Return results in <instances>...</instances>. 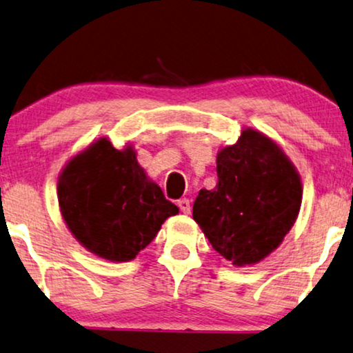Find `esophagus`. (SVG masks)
<instances>
[{"instance_id":"obj_1","label":"esophagus","mask_w":353,"mask_h":353,"mask_svg":"<svg viewBox=\"0 0 353 353\" xmlns=\"http://www.w3.org/2000/svg\"><path fill=\"white\" fill-rule=\"evenodd\" d=\"M177 206H179L181 211L184 214H190V201L187 199H182V200L177 201Z\"/></svg>"}]
</instances>
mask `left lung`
<instances>
[{
    "label": "left lung",
    "instance_id": "1",
    "mask_svg": "<svg viewBox=\"0 0 353 353\" xmlns=\"http://www.w3.org/2000/svg\"><path fill=\"white\" fill-rule=\"evenodd\" d=\"M216 172L218 184L199 192L192 216L221 256L237 268L256 265L297 221L300 174L274 140L252 128L219 150Z\"/></svg>",
    "mask_w": 353,
    "mask_h": 353
}]
</instances>
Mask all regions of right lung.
<instances>
[{
  "label": "right lung",
  "instance_id": "obj_1",
  "mask_svg": "<svg viewBox=\"0 0 353 353\" xmlns=\"http://www.w3.org/2000/svg\"><path fill=\"white\" fill-rule=\"evenodd\" d=\"M58 203L75 241L103 260H134L179 208L164 199L130 143L92 142L61 169Z\"/></svg>",
  "mask_w": 353,
  "mask_h": 353
}]
</instances>
